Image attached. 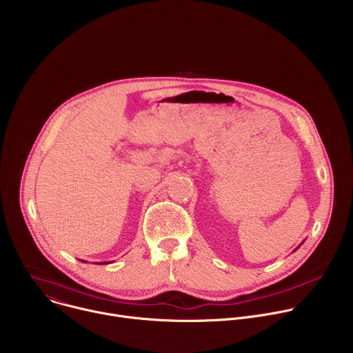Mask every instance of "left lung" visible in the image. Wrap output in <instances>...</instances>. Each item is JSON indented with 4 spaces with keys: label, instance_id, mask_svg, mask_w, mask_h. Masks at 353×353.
<instances>
[{
    "label": "left lung",
    "instance_id": "1",
    "mask_svg": "<svg viewBox=\"0 0 353 353\" xmlns=\"http://www.w3.org/2000/svg\"><path fill=\"white\" fill-rule=\"evenodd\" d=\"M297 248H299V247H297Z\"/></svg>",
    "mask_w": 353,
    "mask_h": 353
}]
</instances>
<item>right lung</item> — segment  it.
Masks as SVG:
<instances>
[{
	"mask_svg": "<svg viewBox=\"0 0 353 353\" xmlns=\"http://www.w3.org/2000/svg\"><path fill=\"white\" fill-rule=\"evenodd\" d=\"M82 263H86V261H82ZM100 264V263H99ZM102 264H108V263H102Z\"/></svg>",
	"mask_w": 353,
	"mask_h": 353,
	"instance_id": "add662e5",
	"label": "right lung"
}]
</instances>
